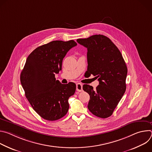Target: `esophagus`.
Wrapping results in <instances>:
<instances>
[{"label":"esophagus","instance_id":"obj_1","mask_svg":"<svg viewBox=\"0 0 152 152\" xmlns=\"http://www.w3.org/2000/svg\"><path fill=\"white\" fill-rule=\"evenodd\" d=\"M76 90L79 92H81L83 91L82 89V84L80 83H76Z\"/></svg>","mask_w":152,"mask_h":152}]
</instances>
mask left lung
Listing matches in <instances>:
<instances>
[{
  "mask_svg": "<svg viewBox=\"0 0 152 152\" xmlns=\"http://www.w3.org/2000/svg\"><path fill=\"white\" fill-rule=\"evenodd\" d=\"M79 44L87 48L88 68L86 73L98 78L96 90L85 84L83 90L90 95L88 108L100 118L110 117L126 89L127 69L117 47L107 37L94 35L77 39Z\"/></svg>",
  "mask_w": 152,
  "mask_h": 152,
  "instance_id": "1",
  "label": "left lung"
}]
</instances>
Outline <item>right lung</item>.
<instances>
[{
    "label": "right lung",
    "instance_id": "right-lung-1",
    "mask_svg": "<svg viewBox=\"0 0 152 152\" xmlns=\"http://www.w3.org/2000/svg\"><path fill=\"white\" fill-rule=\"evenodd\" d=\"M74 40L53 41L36 48L28 56L20 74L25 96L34 111L42 118L55 121L66 115L68 100L76 91V84H62L55 74L62 69L63 58L76 46Z\"/></svg>",
    "mask_w": 152,
    "mask_h": 152
}]
</instances>
